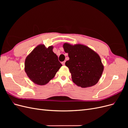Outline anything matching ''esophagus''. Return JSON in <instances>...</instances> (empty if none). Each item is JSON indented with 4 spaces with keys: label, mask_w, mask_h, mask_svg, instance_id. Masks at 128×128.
Segmentation results:
<instances>
[{
    "label": "esophagus",
    "mask_w": 128,
    "mask_h": 128,
    "mask_svg": "<svg viewBox=\"0 0 128 128\" xmlns=\"http://www.w3.org/2000/svg\"><path fill=\"white\" fill-rule=\"evenodd\" d=\"M62 64L63 66H64V64H65V61L62 62Z\"/></svg>",
    "instance_id": "obj_1"
}]
</instances>
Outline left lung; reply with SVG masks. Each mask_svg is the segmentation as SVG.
I'll return each instance as SVG.
<instances>
[{
  "mask_svg": "<svg viewBox=\"0 0 128 128\" xmlns=\"http://www.w3.org/2000/svg\"><path fill=\"white\" fill-rule=\"evenodd\" d=\"M64 51L69 60L65 64L71 73L72 82L76 86L86 88L98 82L104 71V65L97 53L83 44L72 45L65 42Z\"/></svg>",
  "mask_w": 128,
  "mask_h": 128,
  "instance_id": "obj_1",
  "label": "left lung"
}]
</instances>
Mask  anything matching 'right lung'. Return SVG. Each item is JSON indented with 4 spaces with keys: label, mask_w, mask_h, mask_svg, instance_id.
Returning <instances> with one entry per match:
<instances>
[{
    "label": "right lung",
    "mask_w": 128,
    "mask_h": 128,
    "mask_svg": "<svg viewBox=\"0 0 128 128\" xmlns=\"http://www.w3.org/2000/svg\"><path fill=\"white\" fill-rule=\"evenodd\" d=\"M53 49V46L46 48L44 44L38 45L26 58L25 72L36 84L44 86L48 83L62 66Z\"/></svg>",
    "instance_id": "obj_1"
}]
</instances>
